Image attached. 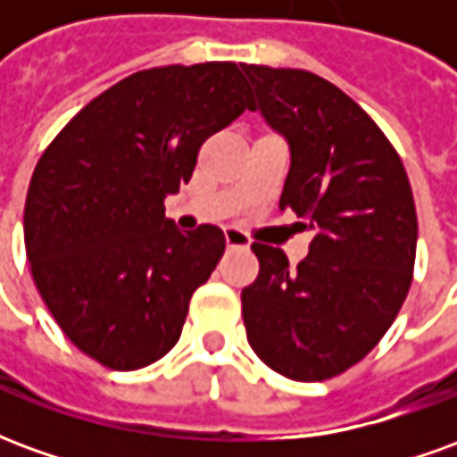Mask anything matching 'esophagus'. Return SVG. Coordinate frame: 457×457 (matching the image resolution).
I'll return each instance as SVG.
<instances>
[{"label":"esophagus","mask_w":457,"mask_h":457,"mask_svg":"<svg viewBox=\"0 0 457 457\" xmlns=\"http://www.w3.org/2000/svg\"><path fill=\"white\" fill-rule=\"evenodd\" d=\"M225 245H228V249H247L249 237L245 232H239V229L228 228L225 229Z\"/></svg>","instance_id":"1"}]
</instances>
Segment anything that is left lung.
I'll use <instances>...</instances> for the list:
<instances>
[{
  "label": "left lung",
  "instance_id": "obj_1",
  "mask_svg": "<svg viewBox=\"0 0 457 457\" xmlns=\"http://www.w3.org/2000/svg\"><path fill=\"white\" fill-rule=\"evenodd\" d=\"M267 121L291 146L278 208L311 229L308 257L252 245L259 277L242 291L247 340L296 382H323L364 360L406 301L416 205L399 154L353 97L296 68L242 65Z\"/></svg>",
  "mask_w": 457,
  "mask_h": 457
}]
</instances>
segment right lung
I'll return each mask as SVG.
<instances>
[{
    "instance_id": "1",
    "label": "right lung",
    "mask_w": 457,
    "mask_h": 457,
    "mask_svg": "<svg viewBox=\"0 0 457 457\" xmlns=\"http://www.w3.org/2000/svg\"><path fill=\"white\" fill-rule=\"evenodd\" d=\"M245 110L249 85L229 61L149 68L85 104L41 154L26 257L55 323L95 362L129 372L179 343L225 235L179 232L163 200L188 183L203 141Z\"/></svg>"
}]
</instances>
